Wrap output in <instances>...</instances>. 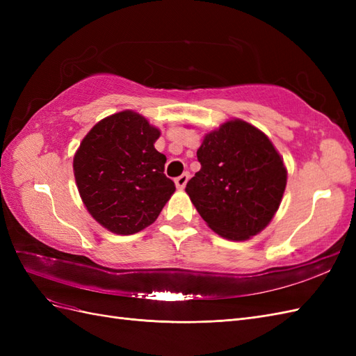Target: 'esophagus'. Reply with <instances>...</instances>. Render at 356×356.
<instances>
[{"instance_id": "obj_1", "label": "esophagus", "mask_w": 356, "mask_h": 356, "mask_svg": "<svg viewBox=\"0 0 356 356\" xmlns=\"http://www.w3.org/2000/svg\"><path fill=\"white\" fill-rule=\"evenodd\" d=\"M188 178H190V174H188V172H184V174L179 175L178 178H175V186H177V188H179V190L184 188V187H186V184H187Z\"/></svg>"}]
</instances>
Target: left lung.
<instances>
[{
	"label": "left lung",
	"instance_id": "left-lung-1",
	"mask_svg": "<svg viewBox=\"0 0 356 356\" xmlns=\"http://www.w3.org/2000/svg\"><path fill=\"white\" fill-rule=\"evenodd\" d=\"M200 170L186 191L220 236L246 241L272 221L286 187L284 160L260 129L239 118L207 134L197 149Z\"/></svg>",
	"mask_w": 356,
	"mask_h": 356
}]
</instances>
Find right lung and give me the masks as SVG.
Listing matches in <instances>:
<instances>
[{
    "instance_id": "add662e5",
    "label": "right lung",
    "mask_w": 356,
    "mask_h": 356,
    "mask_svg": "<svg viewBox=\"0 0 356 356\" xmlns=\"http://www.w3.org/2000/svg\"><path fill=\"white\" fill-rule=\"evenodd\" d=\"M157 127L126 110L96 123L74 156V177L84 207L102 227L134 234L153 224L175 191L166 156L154 143Z\"/></svg>"
}]
</instances>
